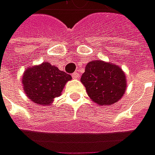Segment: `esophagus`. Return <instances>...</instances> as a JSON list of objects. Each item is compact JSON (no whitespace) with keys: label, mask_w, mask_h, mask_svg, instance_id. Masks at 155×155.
<instances>
[{"label":"esophagus","mask_w":155,"mask_h":155,"mask_svg":"<svg viewBox=\"0 0 155 155\" xmlns=\"http://www.w3.org/2000/svg\"><path fill=\"white\" fill-rule=\"evenodd\" d=\"M79 77H80V75H79V73H78V72H74V73L72 74V78H73L74 79H78V78H79Z\"/></svg>","instance_id":"esophagus-1"}]
</instances>
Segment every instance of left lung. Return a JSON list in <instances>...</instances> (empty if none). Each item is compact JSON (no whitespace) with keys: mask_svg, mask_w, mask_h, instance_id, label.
<instances>
[{"mask_svg":"<svg viewBox=\"0 0 155 155\" xmlns=\"http://www.w3.org/2000/svg\"><path fill=\"white\" fill-rule=\"evenodd\" d=\"M81 82L91 100L101 106L117 102L127 85L125 74L119 66L100 60L87 63Z\"/></svg>","mask_w":155,"mask_h":155,"instance_id":"1","label":"left lung"}]
</instances>
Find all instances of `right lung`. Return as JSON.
Segmentation results:
<instances>
[{"label":"right lung","mask_w":155,"mask_h":155,"mask_svg":"<svg viewBox=\"0 0 155 155\" xmlns=\"http://www.w3.org/2000/svg\"><path fill=\"white\" fill-rule=\"evenodd\" d=\"M71 79V75L44 61L40 65L28 68L23 75L22 84L31 101L48 106L61 95L65 84Z\"/></svg>","instance_id":"obj_1"}]
</instances>
